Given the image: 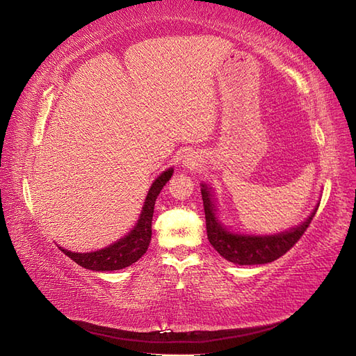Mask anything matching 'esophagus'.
<instances>
[{
	"instance_id": "esophagus-1",
	"label": "esophagus",
	"mask_w": 356,
	"mask_h": 356,
	"mask_svg": "<svg viewBox=\"0 0 356 356\" xmlns=\"http://www.w3.org/2000/svg\"><path fill=\"white\" fill-rule=\"evenodd\" d=\"M201 155H198L197 152H189L186 155H183V159H181V165L185 167L186 170H193L201 165Z\"/></svg>"
}]
</instances>
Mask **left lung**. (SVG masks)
Segmentation results:
<instances>
[{"label":"left lung","instance_id":"8db88e82","mask_svg":"<svg viewBox=\"0 0 356 356\" xmlns=\"http://www.w3.org/2000/svg\"><path fill=\"white\" fill-rule=\"evenodd\" d=\"M207 236L213 248L227 261L235 265H266L280 259L305 234L319 207V201L306 219L277 234H244L227 227L220 220L216 192L209 183H201Z\"/></svg>","mask_w":356,"mask_h":356}]
</instances>
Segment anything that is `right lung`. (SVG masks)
<instances>
[{
    "label": "right lung",
    "instance_id": "obj_1",
    "mask_svg": "<svg viewBox=\"0 0 356 356\" xmlns=\"http://www.w3.org/2000/svg\"><path fill=\"white\" fill-rule=\"evenodd\" d=\"M173 167H170L152 181L145 198L139 219L131 227V231L117 239L115 243L96 251H90V253H75V251L66 250L63 247L59 248L67 257L78 263L79 266L90 270L109 272L129 268L146 253L152 236V216L156 197L165 186V183L173 176Z\"/></svg>",
    "mask_w": 356,
    "mask_h": 356
}]
</instances>
